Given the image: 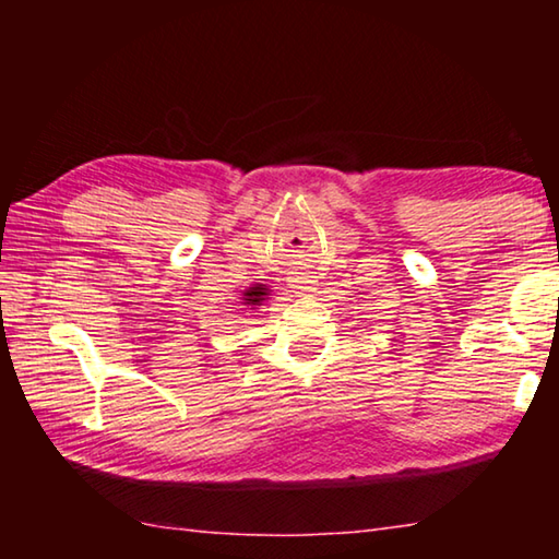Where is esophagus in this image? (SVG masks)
Masks as SVG:
<instances>
[{
  "label": "esophagus",
  "instance_id": "obj_1",
  "mask_svg": "<svg viewBox=\"0 0 559 559\" xmlns=\"http://www.w3.org/2000/svg\"><path fill=\"white\" fill-rule=\"evenodd\" d=\"M286 281H288V288H293V293H308L310 288H313V276L306 271L290 273Z\"/></svg>",
  "mask_w": 559,
  "mask_h": 559
}]
</instances>
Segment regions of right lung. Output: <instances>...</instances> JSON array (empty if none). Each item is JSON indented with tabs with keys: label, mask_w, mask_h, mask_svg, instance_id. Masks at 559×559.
<instances>
[{
	"label": "right lung",
	"mask_w": 559,
	"mask_h": 559,
	"mask_svg": "<svg viewBox=\"0 0 559 559\" xmlns=\"http://www.w3.org/2000/svg\"><path fill=\"white\" fill-rule=\"evenodd\" d=\"M246 296H249L246 300H249V302H253V306H257V302H259V300H263V296H266V293H263V288H251L249 293H246Z\"/></svg>",
	"instance_id": "right-lung-1"
}]
</instances>
